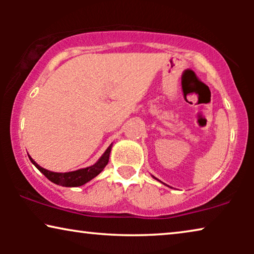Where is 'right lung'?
Returning a JSON list of instances; mask_svg holds the SVG:
<instances>
[{"label":"right lung","mask_w":254,"mask_h":254,"mask_svg":"<svg viewBox=\"0 0 254 254\" xmlns=\"http://www.w3.org/2000/svg\"><path fill=\"white\" fill-rule=\"evenodd\" d=\"M111 149H112V144L106 149V151L104 152L102 157L98 159V162L95 163L93 165L88 166V168H84V169L76 170V171L64 172V173L48 171V170L41 168L40 165H38L37 163L30 157V156L29 158L30 161L32 162V164L36 166V168L39 170V171L43 173L47 179H50L52 183L57 184V185H60V186H64V187H77V186L84 185V184L90 182V180L95 178V177L98 176L99 173L103 171V169L105 168L107 163H109Z\"/></svg>","instance_id":"1"}]
</instances>
